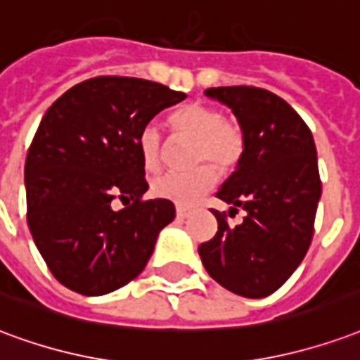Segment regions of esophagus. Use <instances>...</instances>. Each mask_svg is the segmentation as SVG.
<instances>
[{
  "label": "esophagus",
  "mask_w": 360,
  "mask_h": 360,
  "mask_svg": "<svg viewBox=\"0 0 360 360\" xmlns=\"http://www.w3.org/2000/svg\"><path fill=\"white\" fill-rule=\"evenodd\" d=\"M188 215H191V212H188V210H185V207H177V219L185 221Z\"/></svg>",
  "instance_id": "1"
}]
</instances>
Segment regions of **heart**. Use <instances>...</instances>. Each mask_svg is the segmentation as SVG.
Returning <instances> with one entry per match:
<instances>
[{"label":"heart","mask_w":360,"mask_h":360,"mask_svg":"<svg viewBox=\"0 0 360 360\" xmlns=\"http://www.w3.org/2000/svg\"><path fill=\"white\" fill-rule=\"evenodd\" d=\"M169 126L179 137L194 139L193 164L188 173L167 172L153 181V194L177 206H193L215 183L214 167L219 173L231 172L244 153V131L240 124L231 116L221 114L215 106L191 103L169 114ZM141 160L146 169H156L162 160L164 139L156 126L148 124L137 137Z\"/></svg>","instance_id":"heart-1"}]
</instances>
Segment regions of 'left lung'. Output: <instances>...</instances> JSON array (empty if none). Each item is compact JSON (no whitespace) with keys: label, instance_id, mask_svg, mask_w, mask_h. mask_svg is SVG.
<instances>
[{"label":"left lung","instance_id":"1","mask_svg":"<svg viewBox=\"0 0 360 360\" xmlns=\"http://www.w3.org/2000/svg\"><path fill=\"white\" fill-rule=\"evenodd\" d=\"M244 131V153L217 198L229 215L244 210L240 225L212 210L217 233L198 248L207 275L244 297H265L288 281L307 254L321 177L311 129L275 93L250 85L210 87Z\"/></svg>","mask_w":360,"mask_h":360}]
</instances>
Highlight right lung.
<instances>
[{
    "mask_svg": "<svg viewBox=\"0 0 360 360\" xmlns=\"http://www.w3.org/2000/svg\"><path fill=\"white\" fill-rule=\"evenodd\" d=\"M185 93L139 78L101 76L60 95L39 122L24 164L32 238L63 286L105 295L146 267L169 200H143L148 188L139 131ZM116 195L131 198L114 212Z\"/></svg>",
    "mask_w": 360,
    "mask_h": 360,
    "instance_id": "obj_1",
    "label": "right lung"
}]
</instances>
